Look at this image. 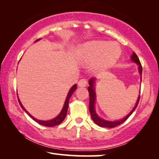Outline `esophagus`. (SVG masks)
<instances>
[{"instance_id":"34e87169","label":"esophagus","mask_w":159,"mask_h":159,"mask_svg":"<svg viewBox=\"0 0 159 159\" xmlns=\"http://www.w3.org/2000/svg\"><path fill=\"white\" fill-rule=\"evenodd\" d=\"M87 85V80L86 79H81L80 80L78 83V85L80 87H85Z\"/></svg>"}]
</instances>
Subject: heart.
<instances>
[{
  "instance_id": "obj_1",
  "label": "heart",
  "mask_w": 159,
  "mask_h": 159,
  "mask_svg": "<svg viewBox=\"0 0 159 159\" xmlns=\"http://www.w3.org/2000/svg\"><path fill=\"white\" fill-rule=\"evenodd\" d=\"M79 52L84 63H94L98 70L104 71L110 68L117 61L121 50L116 43L91 41L83 44Z\"/></svg>"
}]
</instances>
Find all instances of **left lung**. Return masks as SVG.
<instances>
[{
	"mask_svg": "<svg viewBox=\"0 0 159 159\" xmlns=\"http://www.w3.org/2000/svg\"><path fill=\"white\" fill-rule=\"evenodd\" d=\"M131 59L133 61L135 62L138 65V66H139V72L141 76V74H142V66H141L140 61H139V58H138V57L135 54V52L133 53V55H132V56H131ZM95 80H96L95 78H92V79H89V86L88 87V92L89 93V112L91 114V117H92V120L94 122H95L98 125V126H99L100 127L114 128V127L119 126V125L124 123V121H126L128 117H129L130 115L133 113V111L135 110V109L138 105V103H139V101L140 99V95H139V97H138L137 101L135 104V106H134L133 108V109L132 110L126 117H124L123 119H121L120 120H117V121H113L103 120V119H102V118H100L98 116L97 113H96V111H95V107H94V104H95V101H96V92H95V88H94V83H95Z\"/></svg>",
	"mask_w": 159,
	"mask_h": 159,
	"instance_id": "obj_1",
	"label": "left lung"
}]
</instances>
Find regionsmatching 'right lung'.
<instances>
[{
	"label": "right lung",
	"instance_id": "add662e5",
	"mask_svg": "<svg viewBox=\"0 0 159 159\" xmlns=\"http://www.w3.org/2000/svg\"><path fill=\"white\" fill-rule=\"evenodd\" d=\"M40 39H37L35 42H38L39 41ZM76 89V85L75 84V85H74L72 87H71V89H70L68 93H67V97H66V101H65V104H64L63 105V109L61 110V111L60 113L58 115V116H57L55 118H54V119L51 120H48V121H42V120H39L38 119H36V118H35L34 117H33L31 114H29V112L27 111H26L25 109V108L23 107V105L22 104V103L20 102V100H19L18 97V102H19V104L21 106L22 109L25 111V112L27 113L29 116L31 117L32 119L35 121L36 122H38L39 124L40 125H43V126H48V127H53V126H57V125L60 124L62 122V121L64 120V119H65L66 117V115H67V109H68V104H69V100L70 98V97L72 96V95L73 94L74 92Z\"/></svg>",
	"mask_w": 159,
	"mask_h": 159
}]
</instances>
